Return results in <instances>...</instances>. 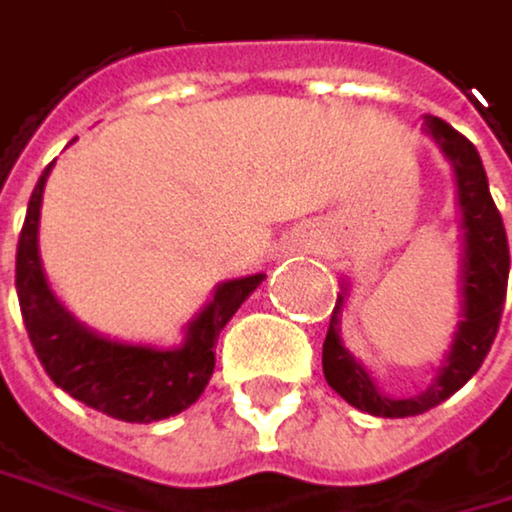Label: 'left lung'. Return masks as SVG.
I'll list each match as a JSON object with an SVG mask.
<instances>
[{"label":"left lung","instance_id":"1","mask_svg":"<svg viewBox=\"0 0 512 512\" xmlns=\"http://www.w3.org/2000/svg\"><path fill=\"white\" fill-rule=\"evenodd\" d=\"M424 131L442 150L451 171L461 208V322L455 328L448 353L442 356L436 378L418 396H387L371 371L344 347L341 341V313L347 307L350 285L344 282L338 304L331 310L328 334L322 344V371L328 387L347 399L353 408L368 411L375 418H415L458 393L482 365L495 341L510 276V248L504 221L488 193V178L476 147L461 131L436 116H424Z\"/></svg>","mask_w":512,"mask_h":512}]
</instances>
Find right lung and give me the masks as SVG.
<instances>
[{"label":"right lung","instance_id":"right-lung-1","mask_svg":"<svg viewBox=\"0 0 512 512\" xmlns=\"http://www.w3.org/2000/svg\"><path fill=\"white\" fill-rule=\"evenodd\" d=\"M51 165L42 171L30 196L14 264L17 301L42 368L64 393L116 421L153 424L181 415L202 396L214 375V347L224 325L267 276L254 273L221 282L211 301L187 322L181 347L128 344L91 331L57 301L39 258L42 190Z\"/></svg>","mask_w":512,"mask_h":512}]
</instances>
